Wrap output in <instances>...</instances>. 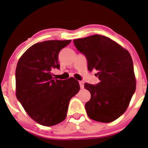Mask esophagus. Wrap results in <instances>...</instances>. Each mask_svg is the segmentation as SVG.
Instances as JSON below:
<instances>
[{
  "instance_id": "esophagus-1",
  "label": "esophagus",
  "mask_w": 148,
  "mask_h": 148,
  "mask_svg": "<svg viewBox=\"0 0 148 148\" xmlns=\"http://www.w3.org/2000/svg\"><path fill=\"white\" fill-rule=\"evenodd\" d=\"M79 84H80V87L82 89L84 88V82H82V81H80L79 82Z\"/></svg>"
}]
</instances>
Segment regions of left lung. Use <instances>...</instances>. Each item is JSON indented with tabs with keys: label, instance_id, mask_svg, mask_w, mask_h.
<instances>
[{
	"label": "left lung",
	"instance_id": "1",
	"mask_svg": "<svg viewBox=\"0 0 148 148\" xmlns=\"http://www.w3.org/2000/svg\"><path fill=\"white\" fill-rule=\"evenodd\" d=\"M87 57L88 70L98 71L100 82L84 84L91 94L85 104L89 118L99 122L115 121L126 111L136 90L133 60L126 49L109 38L94 35L73 40Z\"/></svg>",
	"mask_w": 148,
	"mask_h": 148
}]
</instances>
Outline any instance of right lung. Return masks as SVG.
I'll return each instance as SVG.
<instances>
[{
  "label": "right lung",
  "mask_w": 148,
  "mask_h": 148,
  "mask_svg": "<svg viewBox=\"0 0 148 148\" xmlns=\"http://www.w3.org/2000/svg\"><path fill=\"white\" fill-rule=\"evenodd\" d=\"M71 42L45 40L30 47L18 61L15 70L16 97L27 114L43 126H53L66 119L72 97L80 90L71 77L53 78L52 70L59 69L58 53Z\"/></svg>",
  "instance_id": "right-lung-1"
}]
</instances>
